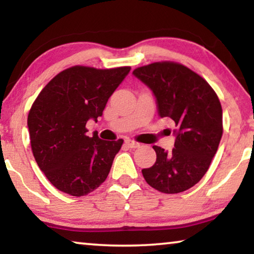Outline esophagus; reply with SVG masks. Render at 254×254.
Returning <instances> with one entry per match:
<instances>
[{
  "mask_svg": "<svg viewBox=\"0 0 254 254\" xmlns=\"http://www.w3.org/2000/svg\"><path fill=\"white\" fill-rule=\"evenodd\" d=\"M125 144H127V146H129L130 148H137V147H139V146H140V144H139V143H137V141L131 140V139L125 140Z\"/></svg>",
  "mask_w": 254,
  "mask_h": 254,
  "instance_id": "34e87169",
  "label": "esophagus"
}]
</instances>
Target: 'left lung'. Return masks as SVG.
<instances>
[{"label":"left lung","mask_w":254,"mask_h":254,"mask_svg":"<svg viewBox=\"0 0 254 254\" xmlns=\"http://www.w3.org/2000/svg\"><path fill=\"white\" fill-rule=\"evenodd\" d=\"M133 74L157 97L160 117L172 118L177 127L171 153L153 146L157 160L141 170L145 181L165 194L187 190L207 173L221 141L223 113L217 94L203 77L179 63H152Z\"/></svg>","instance_id":"obj_1"}]
</instances>
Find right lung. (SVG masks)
<instances>
[{
    "instance_id": "right-lung-1",
    "label": "right lung",
    "mask_w": 254,
    "mask_h": 254,
    "mask_svg": "<svg viewBox=\"0 0 254 254\" xmlns=\"http://www.w3.org/2000/svg\"><path fill=\"white\" fill-rule=\"evenodd\" d=\"M130 69L72 66L57 74L32 103L28 116L32 153L57 189L84 196L106 181L123 139L87 136L86 124L102 116Z\"/></svg>"
}]
</instances>
